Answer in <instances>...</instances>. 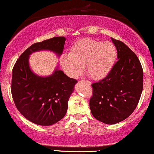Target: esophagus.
Masks as SVG:
<instances>
[{
  "label": "esophagus",
  "instance_id": "1",
  "mask_svg": "<svg viewBox=\"0 0 154 154\" xmlns=\"http://www.w3.org/2000/svg\"><path fill=\"white\" fill-rule=\"evenodd\" d=\"M82 81H85V82L87 83L88 85H91V82H90V81H88V80H83V79H82Z\"/></svg>",
  "mask_w": 154,
  "mask_h": 154
}]
</instances>
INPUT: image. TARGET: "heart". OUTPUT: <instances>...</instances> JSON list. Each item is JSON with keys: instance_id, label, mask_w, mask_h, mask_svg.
<instances>
[{"instance_id": "heart-1", "label": "heart", "mask_w": 154, "mask_h": 154, "mask_svg": "<svg viewBox=\"0 0 154 154\" xmlns=\"http://www.w3.org/2000/svg\"><path fill=\"white\" fill-rule=\"evenodd\" d=\"M117 51L110 42L84 38L72 45L70 53L60 56V64L67 75L77 77L82 73L84 66L88 77L100 80L110 73L115 64Z\"/></svg>"}]
</instances>
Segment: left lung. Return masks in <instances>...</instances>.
Wrapping results in <instances>:
<instances>
[{
	"instance_id": "obj_1",
	"label": "left lung",
	"mask_w": 154,
	"mask_h": 154,
	"mask_svg": "<svg viewBox=\"0 0 154 154\" xmlns=\"http://www.w3.org/2000/svg\"><path fill=\"white\" fill-rule=\"evenodd\" d=\"M117 59L105 78L92 84L91 113L98 121L114 125L128 117L137 106L143 85V71L138 58L120 40L111 38Z\"/></svg>"
}]
</instances>
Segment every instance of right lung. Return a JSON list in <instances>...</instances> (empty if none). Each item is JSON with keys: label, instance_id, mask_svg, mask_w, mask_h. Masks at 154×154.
I'll use <instances>...</instances> for the list:
<instances>
[{"label": "right lung", "instance_id": "right-lung-1", "mask_svg": "<svg viewBox=\"0 0 154 154\" xmlns=\"http://www.w3.org/2000/svg\"><path fill=\"white\" fill-rule=\"evenodd\" d=\"M65 40L64 37H55L33 44L21 54L12 70L11 90L16 107L26 119L36 125L48 126L62 119L77 81L58 69L48 77L35 75L29 68V56L43 50L60 56Z\"/></svg>", "mask_w": 154, "mask_h": 154}]
</instances>
